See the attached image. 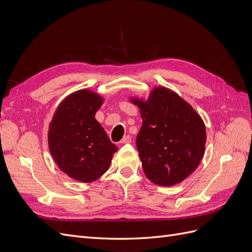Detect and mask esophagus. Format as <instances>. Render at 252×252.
I'll list each match as a JSON object with an SVG mask.
<instances>
[{
  "label": "esophagus",
  "mask_w": 252,
  "mask_h": 252,
  "mask_svg": "<svg viewBox=\"0 0 252 252\" xmlns=\"http://www.w3.org/2000/svg\"><path fill=\"white\" fill-rule=\"evenodd\" d=\"M121 143H122V144H129V143H131V136H130V135L124 136V138L122 139Z\"/></svg>",
  "instance_id": "obj_1"
}]
</instances>
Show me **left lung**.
Instances as JSON below:
<instances>
[{
    "mask_svg": "<svg viewBox=\"0 0 252 252\" xmlns=\"http://www.w3.org/2000/svg\"><path fill=\"white\" fill-rule=\"evenodd\" d=\"M140 109L143 124L136 148L146 177L157 185L173 186L200 165L206 127L200 114L174 91L158 86L147 100L129 98Z\"/></svg>",
    "mask_w": 252,
    "mask_h": 252,
    "instance_id": "left-lung-1",
    "label": "left lung"
}]
</instances>
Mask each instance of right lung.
<instances>
[{
    "mask_svg": "<svg viewBox=\"0 0 252 252\" xmlns=\"http://www.w3.org/2000/svg\"><path fill=\"white\" fill-rule=\"evenodd\" d=\"M104 98L90 89L67 95L53 114L48 129V147L59 168L82 183L97 180L108 170L118 150L95 112Z\"/></svg>",
    "mask_w": 252,
    "mask_h": 252,
    "instance_id": "obj_1",
    "label": "right lung"
}]
</instances>
